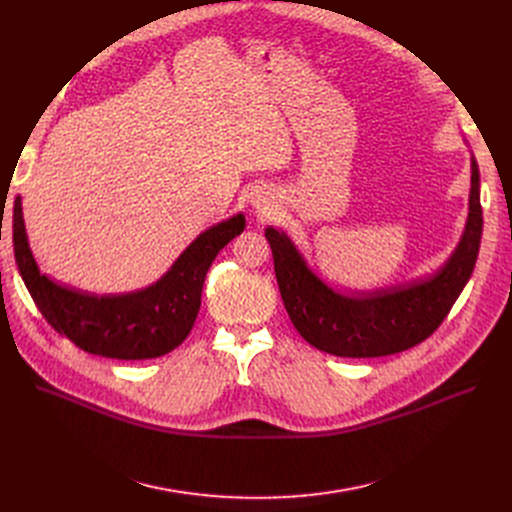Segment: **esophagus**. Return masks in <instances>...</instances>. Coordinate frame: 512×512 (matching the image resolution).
Segmentation results:
<instances>
[{"instance_id": "34e87169", "label": "esophagus", "mask_w": 512, "mask_h": 512, "mask_svg": "<svg viewBox=\"0 0 512 512\" xmlns=\"http://www.w3.org/2000/svg\"><path fill=\"white\" fill-rule=\"evenodd\" d=\"M254 204H256V206H258V208H262V210H264V208H266V202H264V200H256V202H254Z\"/></svg>"}]
</instances>
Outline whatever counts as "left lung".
Listing matches in <instances>:
<instances>
[{
	"label": "left lung",
	"instance_id": "1",
	"mask_svg": "<svg viewBox=\"0 0 512 512\" xmlns=\"http://www.w3.org/2000/svg\"><path fill=\"white\" fill-rule=\"evenodd\" d=\"M479 168L471 158L469 218L456 250L440 271L404 285L339 294L316 277L283 231H264L291 323L316 350L344 358H375L417 346L442 325L465 289L481 243Z\"/></svg>",
	"mask_w": 512,
	"mask_h": 512
}]
</instances>
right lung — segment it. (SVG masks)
<instances>
[{"mask_svg":"<svg viewBox=\"0 0 512 512\" xmlns=\"http://www.w3.org/2000/svg\"><path fill=\"white\" fill-rule=\"evenodd\" d=\"M246 218L235 214L189 243L156 283L120 296H89L41 275L29 248L20 198L14 200L12 241L20 277L43 319L81 350L118 360L158 358L189 335L202 304L212 260L237 237Z\"/></svg>","mask_w":512,"mask_h":512,"instance_id":"right-lung-1","label":"right lung"}]
</instances>
